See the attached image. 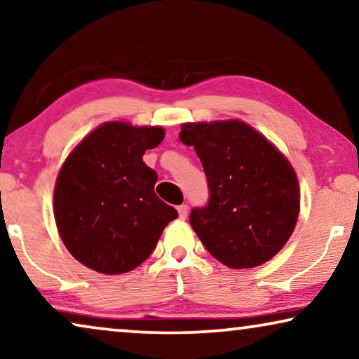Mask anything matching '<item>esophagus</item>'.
Listing matches in <instances>:
<instances>
[{
	"mask_svg": "<svg viewBox=\"0 0 359 359\" xmlns=\"http://www.w3.org/2000/svg\"><path fill=\"white\" fill-rule=\"evenodd\" d=\"M188 212H189L188 205H186V204L178 205V215H180V219H186V217H188Z\"/></svg>",
	"mask_w": 359,
	"mask_h": 359,
	"instance_id": "1",
	"label": "esophagus"
}]
</instances>
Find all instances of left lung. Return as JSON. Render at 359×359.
Here are the masks:
<instances>
[{
    "instance_id": "1",
    "label": "left lung",
    "mask_w": 359,
    "mask_h": 359,
    "mask_svg": "<svg viewBox=\"0 0 359 359\" xmlns=\"http://www.w3.org/2000/svg\"><path fill=\"white\" fill-rule=\"evenodd\" d=\"M208 178L209 201L191 210V227L208 252L233 269L259 266L291 237L299 215L292 166L240 121L184 124Z\"/></svg>"
}]
</instances>
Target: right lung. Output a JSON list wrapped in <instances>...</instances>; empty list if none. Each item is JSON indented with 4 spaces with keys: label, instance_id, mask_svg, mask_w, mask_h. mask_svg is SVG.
I'll list each match as a JSON object with an SVG mask.
<instances>
[{
    "label": "right lung",
    "instance_id": "1",
    "mask_svg": "<svg viewBox=\"0 0 359 359\" xmlns=\"http://www.w3.org/2000/svg\"><path fill=\"white\" fill-rule=\"evenodd\" d=\"M161 127L106 122L72 151L58 173L53 209L73 257L104 274H121L150 257L175 208L155 194L156 173L142 160L163 140Z\"/></svg>",
    "mask_w": 359,
    "mask_h": 359
}]
</instances>
